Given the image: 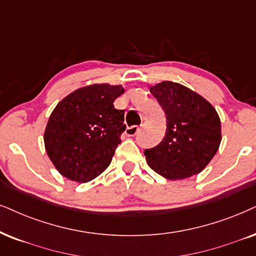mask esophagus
I'll return each mask as SVG.
<instances>
[{"label":"esophagus","instance_id":"esophagus-1","mask_svg":"<svg viewBox=\"0 0 256 256\" xmlns=\"http://www.w3.org/2000/svg\"><path fill=\"white\" fill-rule=\"evenodd\" d=\"M139 131V126H131V128H126L125 134L126 136H128V137H134V136L137 134V132Z\"/></svg>","mask_w":256,"mask_h":256}]
</instances>
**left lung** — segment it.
Segmentation results:
<instances>
[{
  "label": "left lung",
  "instance_id": "1",
  "mask_svg": "<svg viewBox=\"0 0 256 256\" xmlns=\"http://www.w3.org/2000/svg\"><path fill=\"white\" fill-rule=\"evenodd\" d=\"M150 92L166 112V132L157 146L145 150L148 166L170 180L200 174L221 144L218 113L208 100L180 84L162 82Z\"/></svg>",
  "mask_w": 256,
  "mask_h": 256
}]
</instances>
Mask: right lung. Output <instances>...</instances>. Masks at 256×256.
<instances>
[{
  "mask_svg": "<svg viewBox=\"0 0 256 256\" xmlns=\"http://www.w3.org/2000/svg\"><path fill=\"white\" fill-rule=\"evenodd\" d=\"M122 85L92 84L64 96L44 128V148L60 174L78 183L94 180L108 169L125 131L124 111L113 102Z\"/></svg>",
  "mask_w": 256,
  "mask_h": 256,
  "instance_id": "1",
  "label": "right lung"
}]
</instances>
